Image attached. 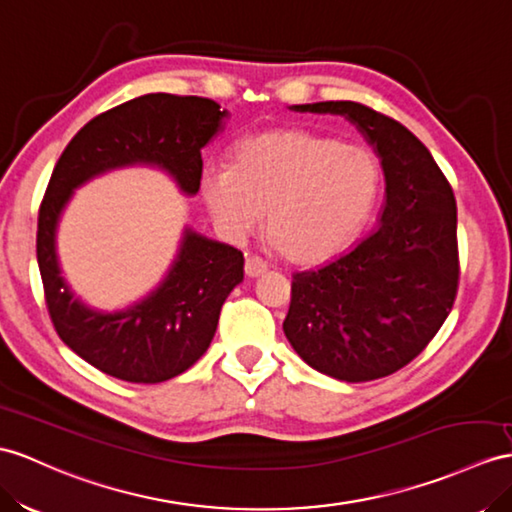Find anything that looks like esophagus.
<instances>
[{
    "instance_id": "34e87169",
    "label": "esophagus",
    "mask_w": 512,
    "mask_h": 512,
    "mask_svg": "<svg viewBox=\"0 0 512 512\" xmlns=\"http://www.w3.org/2000/svg\"><path fill=\"white\" fill-rule=\"evenodd\" d=\"M267 271V263L263 258H258V256H247V260H245V273L249 278H258V276H263V273Z\"/></svg>"
}]
</instances>
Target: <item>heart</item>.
I'll return each mask as SVG.
<instances>
[{
  "mask_svg": "<svg viewBox=\"0 0 512 512\" xmlns=\"http://www.w3.org/2000/svg\"><path fill=\"white\" fill-rule=\"evenodd\" d=\"M378 193L380 167L367 147L304 130L249 136L230 167H208L202 176L204 202L223 232H252L269 210V241L297 263L354 243Z\"/></svg>",
  "mask_w": 512,
  "mask_h": 512,
  "instance_id": "obj_1",
  "label": "heart"
}]
</instances>
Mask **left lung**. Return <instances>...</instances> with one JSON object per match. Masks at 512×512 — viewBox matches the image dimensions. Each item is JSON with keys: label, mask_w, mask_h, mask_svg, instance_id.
Segmentation results:
<instances>
[{"label": "left lung", "mask_w": 512, "mask_h": 512, "mask_svg": "<svg viewBox=\"0 0 512 512\" xmlns=\"http://www.w3.org/2000/svg\"><path fill=\"white\" fill-rule=\"evenodd\" d=\"M341 115L378 154L384 206L350 252L293 273L282 330L306 365L345 382L391 376L417 358L458 291L456 199L428 147L400 121L356 102L293 106Z\"/></svg>", "instance_id": "1"}]
</instances>
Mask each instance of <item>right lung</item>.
I'll list each match as a JSON object with an SVG mask.
<instances>
[{"label":"right lung","instance_id":"1","mask_svg":"<svg viewBox=\"0 0 512 512\" xmlns=\"http://www.w3.org/2000/svg\"><path fill=\"white\" fill-rule=\"evenodd\" d=\"M206 97L149 93L91 119L58 158L39 210V260L49 317L62 343L112 378L156 384L195 365L213 341L221 306L243 282V254L184 228L165 278L139 302L99 310L71 291L60 271L56 230L78 186L123 167L165 171L184 195L202 180V147L228 110Z\"/></svg>","mask_w":512,"mask_h":512}]
</instances>
